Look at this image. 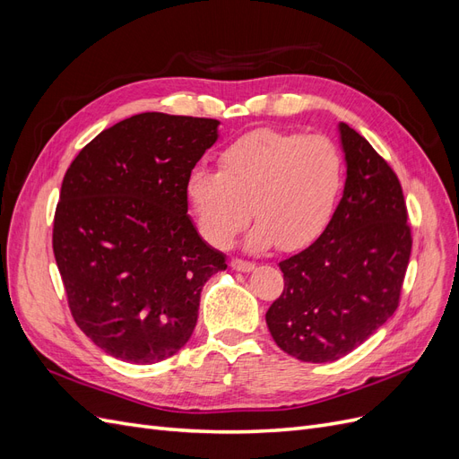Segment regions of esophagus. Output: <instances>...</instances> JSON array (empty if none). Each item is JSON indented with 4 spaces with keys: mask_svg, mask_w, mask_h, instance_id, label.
Listing matches in <instances>:
<instances>
[{
    "mask_svg": "<svg viewBox=\"0 0 459 459\" xmlns=\"http://www.w3.org/2000/svg\"><path fill=\"white\" fill-rule=\"evenodd\" d=\"M231 268L247 273V272H253L255 270V264L253 262H247V260H241V258H233L231 260Z\"/></svg>",
    "mask_w": 459,
    "mask_h": 459,
    "instance_id": "34e87169",
    "label": "esophagus"
}]
</instances>
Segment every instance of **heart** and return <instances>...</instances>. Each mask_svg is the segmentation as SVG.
Segmentation results:
<instances>
[{"mask_svg":"<svg viewBox=\"0 0 459 459\" xmlns=\"http://www.w3.org/2000/svg\"><path fill=\"white\" fill-rule=\"evenodd\" d=\"M342 157L329 137L262 128L218 157V172L193 170L186 197L212 247L231 243L251 216L247 247L299 251L324 233L342 189Z\"/></svg>","mask_w":459,"mask_h":459,"instance_id":"1","label":"heart"}]
</instances>
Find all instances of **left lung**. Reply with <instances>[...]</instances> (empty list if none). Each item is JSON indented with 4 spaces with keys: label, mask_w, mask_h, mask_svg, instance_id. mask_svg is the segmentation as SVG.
Here are the masks:
<instances>
[{
    "label": "left lung",
    "mask_w": 459,
    "mask_h": 459,
    "mask_svg": "<svg viewBox=\"0 0 459 459\" xmlns=\"http://www.w3.org/2000/svg\"><path fill=\"white\" fill-rule=\"evenodd\" d=\"M339 134L342 199L324 233L280 262L285 287L266 312L275 344L312 364L352 352L394 314L411 253L396 174L349 124Z\"/></svg>",
    "instance_id": "8db88e82"
}]
</instances>
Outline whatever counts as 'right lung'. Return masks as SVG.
<instances>
[{
    "instance_id": "obj_1",
    "label": "right lung",
    "mask_w": 459,
    "mask_h": 459,
    "mask_svg": "<svg viewBox=\"0 0 459 459\" xmlns=\"http://www.w3.org/2000/svg\"><path fill=\"white\" fill-rule=\"evenodd\" d=\"M214 118L142 113L103 130L63 178L53 255L76 325L107 354L157 364L189 341L203 285L226 270L187 216L186 182Z\"/></svg>"
}]
</instances>
